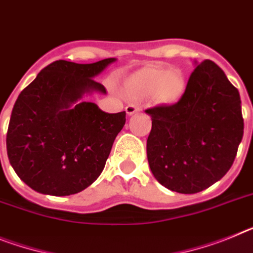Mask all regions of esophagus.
Wrapping results in <instances>:
<instances>
[{"label":"esophagus","instance_id":"1","mask_svg":"<svg viewBox=\"0 0 253 253\" xmlns=\"http://www.w3.org/2000/svg\"><path fill=\"white\" fill-rule=\"evenodd\" d=\"M139 110L141 109H139V107L135 105H128L126 107H125V111H126V114H128L129 116L133 115V114H135V112H138Z\"/></svg>","mask_w":253,"mask_h":253}]
</instances>
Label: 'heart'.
<instances>
[{
  "label": "heart",
  "mask_w": 253,
  "mask_h": 253,
  "mask_svg": "<svg viewBox=\"0 0 253 253\" xmlns=\"http://www.w3.org/2000/svg\"><path fill=\"white\" fill-rule=\"evenodd\" d=\"M185 84V75L178 69L151 65L133 73L125 82V89L133 98L153 94L159 103L170 105L183 96Z\"/></svg>",
  "instance_id": "1"
}]
</instances>
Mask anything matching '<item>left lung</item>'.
I'll return each instance as SVG.
<instances>
[{
    "label": "left lung",
    "instance_id": "left-lung-1",
    "mask_svg": "<svg viewBox=\"0 0 253 253\" xmlns=\"http://www.w3.org/2000/svg\"><path fill=\"white\" fill-rule=\"evenodd\" d=\"M184 94L171 106L146 110L152 118L147 159L160 184L192 194L223 178L243 137L241 97L211 60L198 64Z\"/></svg>",
    "mask_w": 253,
    "mask_h": 253
}]
</instances>
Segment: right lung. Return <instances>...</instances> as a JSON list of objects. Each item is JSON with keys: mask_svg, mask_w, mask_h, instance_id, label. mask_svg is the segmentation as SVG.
Segmentation results:
<instances>
[{"mask_svg": "<svg viewBox=\"0 0 253 253\" xmlns=\"http://www.w3.org/2000/svg\"><path fill=\"white\" fill-rule=\"evenodd\" d=\"M115 61V57L93 64L59 60L19 94L6 147L15 172L32 189L70 196L100 176L125 124V111L105 112L87 97L106 94L94 78Z\"/></svg>", "mask_w": 253, "mask_h": 253, "instance_id": "1", "label": "right lung"}]
</instances>
